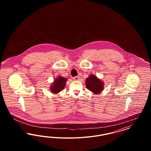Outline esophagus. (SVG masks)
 Here are the masks:
<instances>
[{
  "label": "esophagus",
  "mask_w": 151,
  "mask_h": 151,
  "mask_svg": "<svg viewBox=\"0 0 151 151\" xmlns=\"http://www.w3.org/2000/svg\"><path fill=\"white\" fill-rule=\"evenodd\" d=\"M73 79H74L75 80H78L79 79V77L78 76H75V77H73Z\"/></svg>",
  "instance_id": "34e87169"
}]
</instances>
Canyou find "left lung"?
Here are the masks:
<instances>
[{
	"label": "left lung",
	"instance_id": "obj_1",
	"mask_svg": "<svg viewBox=\"0 0 151 151\" xmlns=\"http://www.w3.org/2000/svg\"><path fill=\"white\" fill-rule=\"evenodd\" d=\"M86 88L94 94L100 93L104 88L102 81L93 75L89 76L86 79Z\"/></svg>",
	"mask_w": 151,
	"mask_h": 151
}]
</instances>
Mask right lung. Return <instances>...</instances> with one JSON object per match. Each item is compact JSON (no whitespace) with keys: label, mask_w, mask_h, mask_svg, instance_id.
I'll list each match as a JSON object with an SVG mask.
<instances>
[{"label":"right lung","mask_w":151,"mask_h":151,"mask_svg":"<svg viewBox=\"0 0 151 151\" xmlns=\"http://www.w3.org/2000/svg\"><path fill=\"white\" fill-rule=\"evenodd\" d=\"M66 80L67 79L65 78L60 76L55 79L53 86H51V92L54 93H57L63 90V89L65 88Z\"/></svg>","instance_id":"1"}]
</instances>
